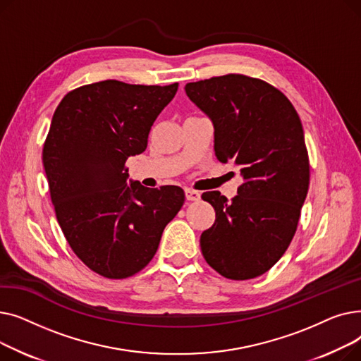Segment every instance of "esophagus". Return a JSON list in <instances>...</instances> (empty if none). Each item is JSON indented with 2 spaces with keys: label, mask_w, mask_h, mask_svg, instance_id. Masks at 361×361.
<instances>
[{
  "label": "esophagus",
  "mask_w": 361,
  "mask_h": 361,
  "mask_svg": "<svg viewBox=\"0 0 361 361\" xmlns=\"http://www.w3.org/2000/svg\"><path fill=\"white\" fill-rule=\"evenodd\" d=\"M185 199L188 202H196L200 199V193L195 190V188H185Z\"/></svg>",
  "instance_id": "obj_1"
}]
</instances>
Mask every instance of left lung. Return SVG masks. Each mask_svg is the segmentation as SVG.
I'll list each match as a JSON object with an SVG mask.
<instances>
[{"mask_svg":"<svg viewBox=\"0 0 361 361\" xmlns=\"http://www.w3.org/2000/svg\"><path fill=\"white\" fill-rule=\"evenodd\" d=\"M185 93L214 123L216 158L240 166L244 178L231 202L202 195L216 216L200 235L202 255L228 279L260 276L288 249L309 190L298 114L275 86L245 74L187 83Z\"/></svg>","mask_w":361,"mask_h":361,"instance_id":"left-lung-1","label":"left lung"}]
</instances>
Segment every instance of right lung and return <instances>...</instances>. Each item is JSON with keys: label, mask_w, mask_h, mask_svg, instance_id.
Segmentation results:
<instances>
[{"label": "right lung", "mask_w": 361, "mask_h": 361, "mask_svg": "<svg viewBox=\"0 0 361 361\" xmlns=\"http://www.w3.org/2000/svg\"><path fill=\"white\" fill-rule=\"evenodd\" d=\"M177 89L104 80L70 90L54 112L42 161L55 216L74 255L104 278L140 272L184 204L181 187L128 185L126 168Z\"/></svg>", "instance_id": "1"}]
</instances>
